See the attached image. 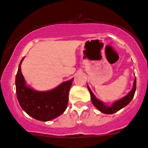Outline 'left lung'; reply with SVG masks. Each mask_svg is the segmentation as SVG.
<instances>
[{"instance_id": "8db88e82", "label": "left lung", "mask_w": 148, "mask_h": 148, "mask_svg": "<svg viewBox=\"0 0 148 148\" xmlns=\"http://www.w3.org/2000/svg\"><path fill=\"white\" fill-rule=\"evenodd\" d=\"M87 88H88L89 92H90V98H91L92 103L93 104V105L95 106V108H97L99 110H100L101 112L103 113H105V114H113V113H115L116 112H117V111L120 110L121 109H122V108H124L125 107H126V106L131 101V100L133 99V96H134V94H135L136 92V79L135 78V80L133 82V89L130 90V92H128L127 95H126L123 98L120 99L119 100H117L116 101H114L111 105H107L105 103H104L103 101H100L99 99H98L95 96L93 92H92V90H90V88L89 87L88 85H87Z\"/></svg>"}]
</instances>
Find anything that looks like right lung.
I'll list each match as a JSON object with an SVG mask.
<instances>
[{"instance_id":"add662e5","label":"right lung","mask_w":148,"mask_h":148,"mask_svg":"<svg viewBox=\"0 0 148 148\" xmlns=\"http://www.w3.org/2000/svg\"><path fill=\"white\" fill-rule=\"evenodd\" d=\"M15 77V87L18 102L26 113L36 120L47 121L61 116L66 109L68 95L73 79L63 82L47 91L35 90L27 85L21 65Z\"/></svg>"}]
</instances>
